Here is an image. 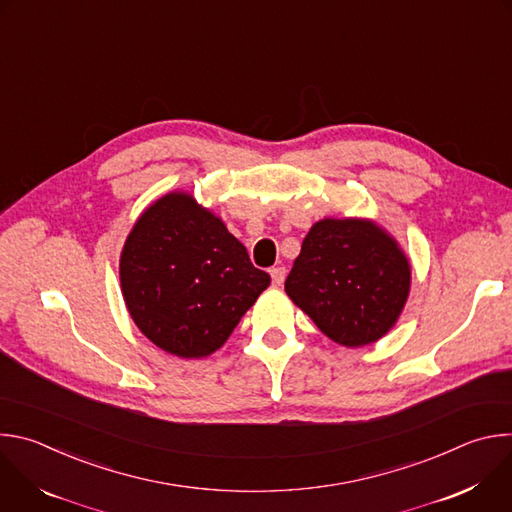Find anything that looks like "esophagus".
Segmentation results:
<instances>
[{"label":"esophagus","instance_id":"esophagus-1","mask_svg":"<svg viewBox=\"0 0 512 512\" xmlns=\"http://www.w3.org/2000/svg\"><path fill=\"white\" fill-rule=\"evenodd\" d=\"M269 273H271V279H273V283H275V285H281V283L285 281L287 269H285L283 265H279V267H273Z\"/></svg>","mask_w":512,"mask_h":512}]
</instances>
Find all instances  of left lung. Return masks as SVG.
<instances>
[{"label": "left lung", "mask_w": 512, "mask_h": 512, "mask_svg": "<svg viewBox=\"0 0 512 512\" xmlns=\"http://www.w3.org/2000/svg\"><path fill=\"white\" fill-rule=\"evenodd\" d=\"M409 281L407 257L375 223L324 218L306 235L285 291L328 338L356 348L393 328Z\"/></svg>", "instance_id": "8db88e82"}]
</instances>
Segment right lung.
I'll list each match as a JSON object with an SVG mask.
<instances>
[{
    "mask_svg": "<svg viewBox=\"0 0 512 512\" xmlns=\"http://www.w3.org/2000/svg\"><path fill=\"white\" fill-rule=\"evenodd\" d=\"M119 275L137 328L182 358L221 348L271 283L221 218L184 192L166 194L137 218Z\"/></svg>",
    "mask_w": 512,
    "mask_h": 512,
    "instance_id": "add662e5",
    "label": "right lung"
}]
</instances>
